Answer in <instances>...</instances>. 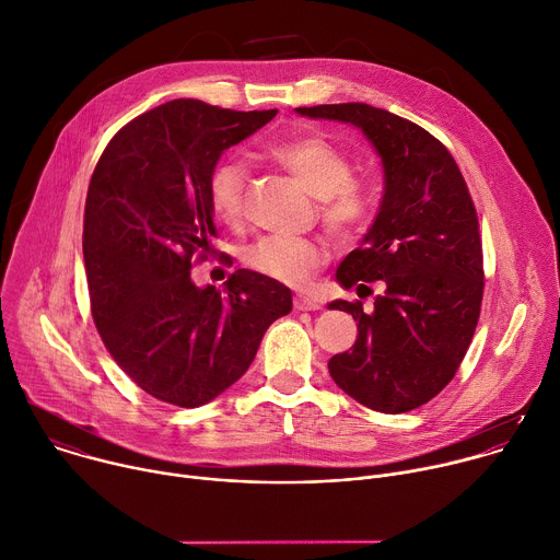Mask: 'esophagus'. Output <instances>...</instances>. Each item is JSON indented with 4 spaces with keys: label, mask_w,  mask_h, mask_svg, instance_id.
<instances>
[{
    "label": "esophagus",
    "mask_w": 560,
    "mask_h": 560,
    "mask_svg": "<svg viewBox=\"0 0 560 560\" xmlns=\"http://www.w3.org/2000/svg\"><path fill=\"white\" fill-rule=\"evenodd\" d=\"M294 307H296V310H318V307H320V301H318L314 294L301 292V294L294 296Z\"/></svg>",
    "instance_id": "1"
}]
</instances>
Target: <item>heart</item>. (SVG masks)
<instances>
[{"mask_svg":"<svg viewBox=\"0 0 560 560\" xmlns=\"http://www.w3.org/2000/svg\"><path fill=\"white\" fill-rule=\"evenodd\" d=\"M272 158L281 162L307 194L323 200L325 224L338 233H353L374 209L371 189L353 179L349 155L323 136L310 133L272 147ZM246 168L240 162H224L209 182V200L215 218L235 226L244 218ZM325 261V248L310 237L272 235L259 240L246 253V264L255 272L281 283H303Z\"/></svg>","mask_w":560,"mask_h":560,"instance_id":"1","label":"heart"}]
</instances>
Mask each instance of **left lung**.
<instances>
[{"instance_id": "obj_1", "label": "left lung", "mask_w": 560, "mask_h": 560, "mask_svg": "<svg viewBox=\"0 0 560 560\" xmlns=\"http://www.w3.org/2000/svg\"><path fill=\"white\" fill-rule=\"evenodd\" d=\"M294 112L353 125L381 155V209L336 270L345 290L381 281V292L371 312L360 301L327 305L358 320L353 347L331 355L327 366L355 402L407 413L453 381L477 327L483 257L468 186L438 138L387 109L340 103Z\"/></svg>"}]
</instances>
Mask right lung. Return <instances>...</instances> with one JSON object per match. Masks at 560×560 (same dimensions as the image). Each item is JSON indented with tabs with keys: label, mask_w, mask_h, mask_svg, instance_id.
<instances>
[{
	"label": "right lung",
	"mask_w": 560,
	"mask_h": 560,
	"mask_svg": "<svg viewBox=\"0 0 560 560\" xmlns=\"http://www.w3.org/2000/svg\"><path fill=\"white\" fill-rule=\"evenodd\" d=\"M275 116L168 101L127 122L94 168L83 220L92 316L118 366L162 402L215 400L292 310L290 288L253 270L224 290L191 279L194 259L213 248L218 160Z\"/></svg>",
	"instance_id": "obj_1"
}]
</instances>
